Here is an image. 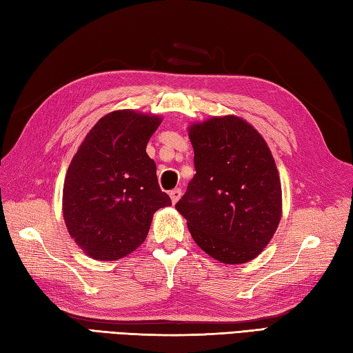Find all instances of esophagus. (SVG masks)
<instances>
[{"instance_id": "34e87169", "label": "esophagus", "mask_w": 353, "mask_h": 353, "mask_svg": "<svg viewBox=\"0 0 353 353\" xmlns=\"http://www.w3.org/2000/svg\"><path fill=\"white\" fill-rule=\"evenodd\" d=\"M181 195H183V193H181V190H179V189H174V190L169 192V196H170L172 203H174V204L178 203L179 198H181Z\"/></svg>"}]
</instances>
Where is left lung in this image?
<instances>
[{
	"label": "left lung",
	"mask_w": 353,
	"mask_h": 353,
	"mask_svg": "<svg viewBox=\"0 0 353 353\" xmlns=\"http://www.w3.org/2000/svg\"><path fill=\"white\" fill-rule=\"evenodd\" d=\"M196 174L175 208L196 245L221 263L253 261L282 218V185L271 150L237 116L189 126Z\"/></svg>",
	"instance_id": "8db88e82"
}]
</instances>
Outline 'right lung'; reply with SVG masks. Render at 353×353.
Returning a JSON list of instances; mask_svg holds the SVG:
<instances>
[{
    "instance_id": "add662e5",
    "label": "right lung",
    "mask_w": 353,
    "mask_h": 353,
    "mask_svg": "<svg viewBox=\"0 0 353 353\" xmlns=\"http://www.w3.org/2000/svg\"><path fill=\"white\" fill-rule=\"evenodd\" d=\"M161 117L134 110L106 114L71 160L62 193L70 236L96 261H117L145 242L154 213L172 205L146 145Z\"/></svg>"
}]
</instances>
